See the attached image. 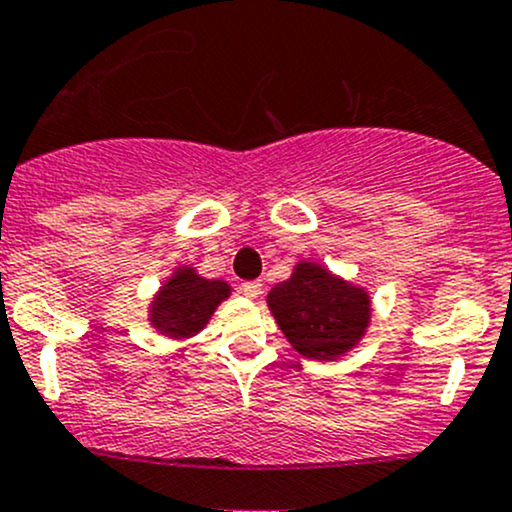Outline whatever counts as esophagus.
I'll return each mask as SVG.
<instances>
[{"label":"esophagus","mask_w":512,"mask_h":512,"mask_svg":"<svg viewBox=\"0 0 512 512\" xmlns=\"http://www.w3.org/2000/svg\"><path fill=\"white\" fill-rule=\"evenodd\" d=\"M261 291H263V283H261V281H246V283H241V293H244L249 300H256L258 295H261Z\"/></svg>","instance_id":"esophagus-1"}]
</instances>
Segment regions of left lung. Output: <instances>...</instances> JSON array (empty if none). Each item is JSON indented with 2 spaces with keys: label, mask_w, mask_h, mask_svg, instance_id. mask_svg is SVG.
I'll return each mask as SVG.
<instances>
[{
  "label": "left lung",
  "mask_w": 512,
  "mask_h": 512,
  "mask_svg": "<svg viewBox=\"0 0 512 512\" xmlns=\"http://www.w3.org/2000/svg\"><path fill=\"white\" fill-rule=\"evenodd\" d=\"M266 303L293 350L318 362L350 352L372 318L370 293L315 261L295 263L291 278L276 283Z\"/></svg>",
  "instance_id": "1"
}]
</instances>
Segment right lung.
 I'll list each match as a JSON object with an SVG mask.
<instances>
[{"instance_id":"1","label":"right lung","mask_w":512,"mask_h":512,"mask_svg":"<svg viewBox=\"0 0 512 512\" xmlns=\"http://www.w3.org/2000/svg\"><path fill=\"white\" fill-rule=\"evenodd\" d=\"M231 295V286L217 278H204L192 266H177L150 300L147 320L160 335L187 340L207 328L221 300Z\"/></svg>"}]
</instances>
